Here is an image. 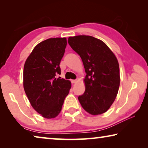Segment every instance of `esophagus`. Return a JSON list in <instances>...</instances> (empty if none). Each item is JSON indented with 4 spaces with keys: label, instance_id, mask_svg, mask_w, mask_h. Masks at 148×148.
Wrapping results in <instances>:
<instances>
[{
    "label": "esophagus",
    "instance_id": "34e87169",
    "mask_svg": "<svg viewBox=\"0 0 148 148\" xmlns=\"http://www.w3.org/2000/svg\"><path fill=\"white\" fill-rule=\"evenodd\" d=\"M76 82V79H72L71 80V83L72 84H75Z\"/></svg>",
    "mask_w": 148,
    "mask_h": 148
}]
</instances>
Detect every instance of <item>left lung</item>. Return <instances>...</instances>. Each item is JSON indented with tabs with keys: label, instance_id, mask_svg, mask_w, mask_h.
<instances>
[{
	"label": "left lung",
	"instance_id": "8db88e82",
	"mask_svg": "<svg viewBox=\"0 0 148 148\" xmlns=\"http://www.w3.org/2000/svg\"><path fill=\"white\" fill-rule=\"evenodd\" d=\"M68 42L79 55L86 76V91L78 97L83 108L91 115L106 112L116 99L120 76L117 59L106 44L95 37H69Z\"/></svg>",
	"mask_w": 148,
	"mask_h": 148
}]
</instances>
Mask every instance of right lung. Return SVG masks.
<instances>
[{
	"instance_id": "1",
	"label": "right lung",
	"mask_w": 148,
	"mask_h": 148,
	"mask_svg": "<svg viewBox=\"0 0 148 148\" xmlns=\"http://www.w3.org/2000/svg\"><path fill=\"white\" fill-rule=\"evenodd\" d=\"M66 38H49L39 43L26 60L23 70L25 92L32 108L45 118L58 116L71 83L59 77L66 46Z\"/></svg>"
}]
</instances>
